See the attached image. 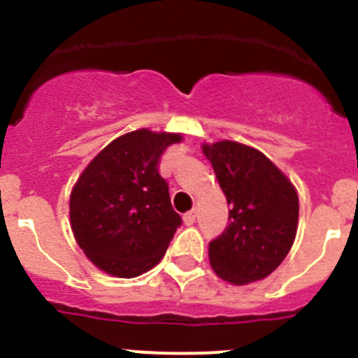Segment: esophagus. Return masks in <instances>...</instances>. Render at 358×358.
Instances as JSON below:
<instances>
[{
    "instance_id": "34e87169",
    "label": "esophagus",
    "mask_w": 358,
    "mask_h": 358,
    "mask_svg": "<svg viewBox=\"0 0 358 358\" xmlns=\"http://www.w3.org/2000/svg\"><path fill=\"white\" fill-rule=\"evenodd\" d=\"M183 222H185V225H194V222H196V211H189L183 215Z\"/></svg>"
}]
</instances>
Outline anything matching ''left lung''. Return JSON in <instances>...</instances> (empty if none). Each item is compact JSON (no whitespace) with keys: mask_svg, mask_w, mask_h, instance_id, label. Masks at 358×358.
<instances>
[{"mask_svg":"<svg viewBox=\"0 0 358 358\" xmlns=\"http://www.w3.org/2000/svg\"><path fill=\"white\" fill-rule=\"evenodd\" d=\"M202 152L230 204L229 225L209 243V263L234 286L265 279L294 243L298 192L265 154L244 143H204Z\"/></svg>","mask_w":358,"mask_h":358,"instance_id":"obj_1","label":"left lung"}]
</instances>
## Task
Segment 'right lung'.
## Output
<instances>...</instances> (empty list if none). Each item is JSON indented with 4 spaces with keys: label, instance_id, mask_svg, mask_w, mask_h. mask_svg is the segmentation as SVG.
Here are the masks:
<instances>
[{
    "label": "right lung",
    "instance_id": "1",
    "mask_svg": "<svg viewBox=\"0 0 358 358\" xmlns=\"http://www.w3.org/2000/svg\"><path fill=\"white\" fill-rule=\"evenodd\" d=\"M180 133L142 128L112 140L72 187L76 243L100 270L121 279L149 272L164 256L182 218L157 164Z\"/></svg>",
    "mask_w": 358,
    "mask_h": 358
}]
</instances>
